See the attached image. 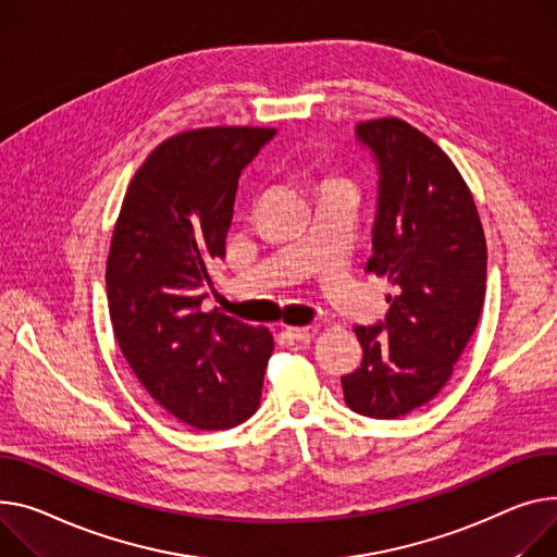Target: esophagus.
<instances>
[{
	"label": "esophagus",
	"mask_w": 557,
	"mask_h": 557,
	"mask_svg": "<svg viewBox=\"0 0 557 557\" xmlns=\"http://www.w3.org/2000/svg\"><path fill=\"white\" fill-rule=\"evenodd\" d=\"M315 331H318L315 326H288L286 329L288 336L298 343H309L315 336Z\"/></svg>",
	"instance_id": "obj_1"
}]
</instances>
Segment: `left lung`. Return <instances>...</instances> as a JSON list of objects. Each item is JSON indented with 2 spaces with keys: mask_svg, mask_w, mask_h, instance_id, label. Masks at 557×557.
<instances>
[{
  "mask_svg": "<svg viewBox=\"0 0 557 557\" xmlns=\"http://www.w3.org/2000/svg\"><path fill=\"white\" fill-rule=\"evenodd\" d=\"M379 172L367 271L389 280L383 320L356 326L362 362L341 379L345 403L369 419H396L432 400L479 322L486 237L455 163L398 119L356 125Z\"/></svg>",
  "mask_w": 557,
  "mask_h": 557,
  "instance_id": "left-lung-1",
  "label": "left lung"
}]
</instances>
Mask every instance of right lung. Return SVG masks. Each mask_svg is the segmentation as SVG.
Returning a JSON list of instances; mask_svg holds the SVG:
<instances>
[{
	"label": "right lung",
	"mask_w": 557,
	"mask_h": 557,
	"mask_svg": "<svg viewBox=\"0 0 557 557\" xmlns=\"http://www.w3.org/2000/svg\"><path fill=\"white\" fill-rule=\"evenodd\" d=\"M275 129L183 132L134 174L107 259L119 347L150 396L197 430L255 414L273 354L267 326L201 311L210 267L226 255L237 183Z\"/></svg>",
	"instance_id": "1"
}]
</instances>
